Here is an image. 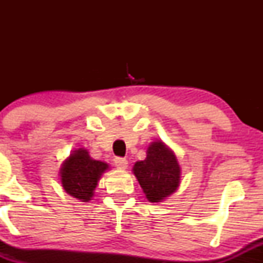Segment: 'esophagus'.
I'll list each match as a JSON object with an SVG mask.
<instances>
[{"instance_id":"obj_1","label":"esophagus","mask_w":263,"mask_h":263,"mask_svg":"<svg viewBox=\"0 0 263 263\" xmlns=\"http://www.w3.org/2000/svg\"><path fill=\"white\" fill-rule=\"evenodd\" d=\"M115 165L119 170H126L128 167V161L126 158H121V157H116L115 158Z\"/></svg>"}]
</instances>
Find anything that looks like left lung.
I'll use <instances>...</instances> for the list:
<instances>
[{
    "label": "left lung",
    "mask_w": 263,
    "mask_h": 263,
    "mask_svg": "<svg viewBox=\"0 0 263 263\" xmlns=\"http://www.w3.org/2000/svg\"><path fill=\"white\" fill-rule=\"evenodd\" d=\"M132 172L151 203H162L179 188L182 170L176 153L162 141L149 143L146 159L136 162Z\"/></svg>",
    "instance_id": "obj_1"
}]
</instances>
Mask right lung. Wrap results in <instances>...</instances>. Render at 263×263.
I'll return each instance as SVG.
<instances>
[{
	"label": "right lung",
	"instance_id": "add662e5",
	"mask_svg": "<svg viewBox=\"0 0 263 263\" xmlns=\"http://www.w3.org/2000/svg\"><path fill=\"white\" fill-rule=\"evenodd\" d=\"M108 170L107 163L92 159L87 149L77 148L62 163L60 183L69 195L89 203L101 176Z\"/></svg>",
	"mask_w": 263,
	"mask_h": 263
}]
</instances>
